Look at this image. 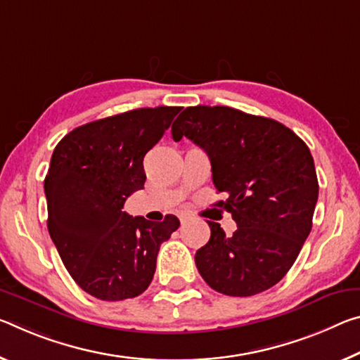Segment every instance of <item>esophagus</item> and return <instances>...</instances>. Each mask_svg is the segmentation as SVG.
<instances>
[{
  "label": "esophagus",
  "mask_w": 360,
  "mask_h": 360,
  "mask_svg": "<svg viewBox=\"0 0 360 360\" xmlns=\"http://www.w3.org/2000/svg\"><path fill=\"white\" fill-rule=\"evenodd\" d=\"M179 219H181V222H186L187 219H189V218H187V214H184V213H181L179 214Z\"/></svg>",
  "instance_id": "1"
}]
</instances>
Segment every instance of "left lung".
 Masks as SVG:
<instances>
[{"label": "left lung", "instance_id": "1", "mask_svg": "<svg viewBox=\"0 0 360 360\" xmlns=\"http://www.w3.org/2000/svg\"><path fill=\"white\" fill-rule=\"evenodd\" d=\"M171 134L207 152L213 184L226 195L216 207L237 222L226 237L208 221L211 237L195 253L203 281L229 296L258 295L281 282L309 236L319 197L303 139L276 120L226 105L187 107Z\"/></svg>", "mask_w": 360, "mask_h": 360}]
</instances>
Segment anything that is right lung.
I'll return each mask as SVG.
<instances>
[{
	"label": "right lung",
	"mask_w": 360,
	"mask_h": 360,
	"mask_svg": "<svg viewBox=\"0 0 360 360\" xmlns=\"http://www.w3.org/2000/svg\"><path fill=\"white\" fill-rule=\"evenodd\" d=\"M181 107L136 108L78 127L62 138L44 178L48 231L65 269L104 301L139 296L155 274L160 245L179 227L129 216L124 202L144 189V160Z\"/></svg>",
	"instance_id": "obj_1"
}]
</instances>
